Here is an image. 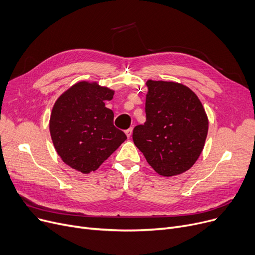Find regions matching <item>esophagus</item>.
<instances>
[{"label":"esophagus","instance_id":"obj_1","mask_svg":"<svg viewBox=\"0 0 255 255\" xmlns=\"http://www.w3.org/2000/svg\"><path fill=\"white\" fill-rule=\"evenodd\" d=\"M132 127L131 128H129V129H127L126 131H125V133H126V135H127V137H130L131 136V134H132Z\"/></svg>","mask_w":255,"mask_h":255}]
</instances>
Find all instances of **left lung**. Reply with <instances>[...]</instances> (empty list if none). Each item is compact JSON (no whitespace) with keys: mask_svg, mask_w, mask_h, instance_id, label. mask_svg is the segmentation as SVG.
Here are the masks:
<instances>
[{"mask_svg":"<svg viewBox=\"0 0 255 255\" xmlns=\"http://www.w3.org/2000/svg\"><path fill=\"white\" fill-rule=\"evenodd\" d=\"M145 85L146 119L133 129V142L160 176L180 175L203 152L209 129L207 114L188 87L151 79Z\"/></svg>","mask_w":255,"mask_h":255,"instance_id":"8db88e82","label":"left lung"}]
</instances>
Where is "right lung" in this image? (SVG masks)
Instances as JSON below:
<instances>
[{"label": "right lung", "mask_w": 255, "mask_h": 255, "mask_svg": "<svg viewBox=\"0 0 255 255\" xmlns=\"http://www.w3.org/2000/svg\"><path fill=\"white\" fill-rule=\"evenodd\" d=\"M115 91L97 83L79 82L52 107L49 131L58 155L70 167L95 171L127 136L114 125V113L105 107Z\"/></svg>", "instance_id": "1"}]
</instances>
